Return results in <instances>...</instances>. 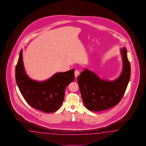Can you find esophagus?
Listing matches in <instances>:
<instances>
[{"label": "esophagus", "mask_w": 146, "mask_h": 146, "mask_svg": "<svg viewBox=\"0 0 146 146\" xmlns=\"http://www.w3.org/2000/svg\"><path fill=\"white\" fill-rule=\"evenodd\" d=\"M80 74V72L78 70H76L74 72V76H75V78H77V77L79 76Z\"/></svg>", "instance_id": "1"}]
</instances>
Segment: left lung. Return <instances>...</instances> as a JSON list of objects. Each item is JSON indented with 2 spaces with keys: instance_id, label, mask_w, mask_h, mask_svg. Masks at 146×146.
Wrapping results in <instances>:
<instances>
[{
  "instance_id": "1",
  "label": "left lung",
  "mask_w": 146,
  "mask_h": 146,
  "mask_svg": "<svg viewBox=\"0 0 146 146\" xmlns=\"http://www.w3.org/2000/svg\"><path fill=\"white\" fill-rule=\"evenodd\" d=\"M123 68L121 74L113 80L101 79L89 69H85L78 77L82 100L87 109L101 111L109 109L119 103L123 98L131 75V68L127 49L120 50Z\"/></svg>"
}]
</instances>
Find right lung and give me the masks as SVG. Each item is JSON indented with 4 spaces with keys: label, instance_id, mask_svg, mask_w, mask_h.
Instances as JSON below:
<instances>
[{
    "label": "right lung",
    "instance_id": "add662e5",
    "mask_svg": "<svg viewBox=\"0 0 146 146\" xmlns=\"http://www.w3.org/2000/svg\"><path fill=\"white\" fill-rule=\"evenodd\" d=\"M74 69L59 72L49 79L38 81L26 73L22 50L15 69L16 81L21 94L31 106L45 113L57 111L64 99L66 87L74 80Z\"/></svg>",
    "mask_w": 146,
    "mask_h": 146
}]
</instances>
